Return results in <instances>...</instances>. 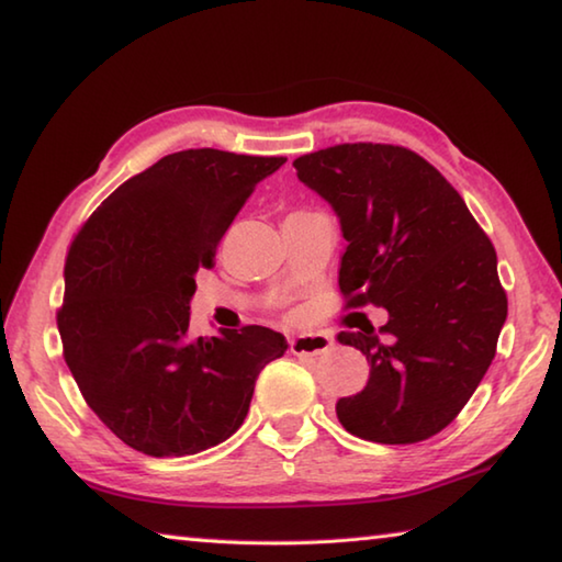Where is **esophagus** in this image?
Masks as SVG:
<instances>
[{
	"instance_id": "esophagus-1",
	"label": "esophagus",
	"mask_w": 562,
	"mask_h": 562,
	"mask_svg": "<svg viewBox=\"0 0 562 562\" xmlns=\"http://www.w3.org/2000/svg\"><path fill=\"white\" fill-rule=\"evenodd\" d=\"M331 349V339L327 335H297L290 339V351L297 357H317Z\"/></svg>"
}]
</instances>
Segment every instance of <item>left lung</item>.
<instances>
[{"label": "left lung", "instance_id": "left-lung-1", "mask_svg": "<svg viewBox=\"0 0 562 562\" xmlns=\"http://www.w3.org/2000/svg\"><path fill=\"white\" fill-rule=\"evenodd\" d=\"M339 217L345 310L386 307L374 331H339L369 382L337 402L349 434L418 443L446 429L488 372L508 297L496 247L429 160L392 144H339L294 158Z\"/></svg>", "mask_w": 562, "mask_h": 562}]
</instances>
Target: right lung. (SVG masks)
<instances>
[{
	"label": "right lung",
	"instance_id": "obj_1",
	"mask_svg": "<svg viewBox=\"0 0 562 562\" xmlns=\"http://www.w3.org/2000/svg\"><path fill=\"white\" fill-rule=\"evenodd\" d=\"M284 156L190 148L128 178L74 235L56 312L91 412L146 456L211 449L245 422L258 374L288 349L268 327L188 337L195 272Z\"/></svg>",
	"mask_w": 562,
	"mask_h": 562
}]
</instances>
